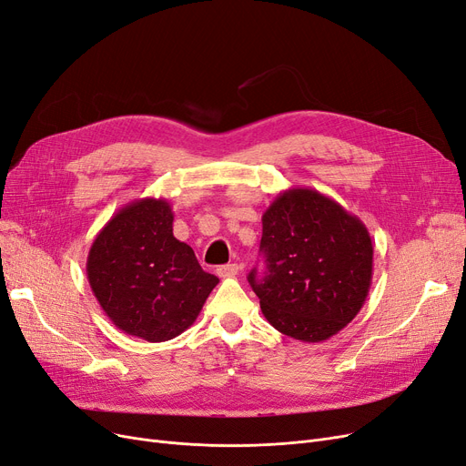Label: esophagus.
I'll list each match as a JSON object with an SVG mask.
<instances>
[{
  "mask_svg": "<svg viewBox=\"0 0 466 466\" xmlns=\"http://www.w3.org/2000/svg\"><path fill=\"white\" fill-rule=\"evenodd\" d=\"M238 272H239L238 265H222V267L217 268V274L220 278H234Z\"/></svg>",
  "mask_w": 466,
  "mask_h": 466,
  "instance_id": "esophagus-1",
  "label": "esophagus"
}]
</instances>
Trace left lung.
I'll use <instances>...</instances> for the list:
<instances>
[{"instance_id":"1","label":"left lung","mask_w":466,"mask_h":466,"mask_svg":"<svg viewBox=\"0 0 466 466\" xmlns=\"http://www.w3.org/2000/svg\"><path fill=\"white\" fill-rule=\"evenodd\" d=\"M267 270L248 279L279 333L321 342L347 328L368 299L373 244L363 222L312 188L279 192L262 213Z\"/></svg>"}]
</instances>
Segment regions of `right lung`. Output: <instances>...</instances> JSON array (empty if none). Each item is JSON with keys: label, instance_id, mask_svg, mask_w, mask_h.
Wrapping results in <instances>:
<instances>
[{"label": "right lung", "instance_id": "right-lung-1", "mask_svg": "<svg viewBox=\"0 0 466 466\" xmlns=\"http://www.w3.org/2000/svg\"><path fill=\"white\" fill-rule=\"evenodd\" d=\"M86 268L114 326L148 342L187 331L218 283L173 236V209L164 198L121 208L96 234Z\"/></svg>", "mask_w": 466, "mask_h": 466}]
</instances>
